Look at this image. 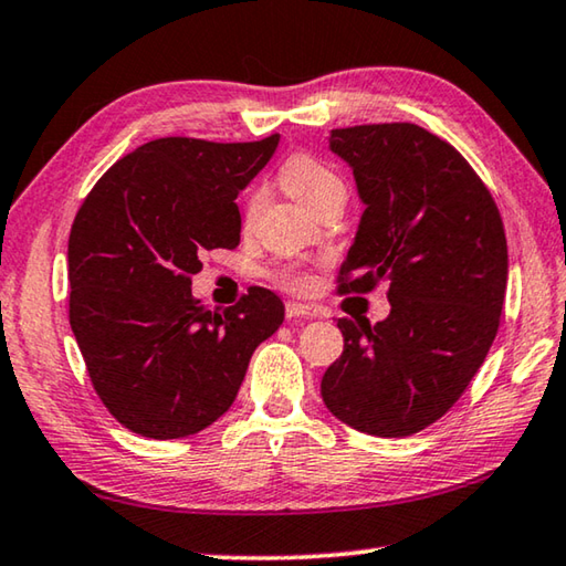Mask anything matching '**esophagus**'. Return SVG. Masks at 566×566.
<instances>
[{"label":"esophagus","instance_id":"34e87169","mask_svg":"<svg viewBox=\"0 0 566 566\" xmlns=\"http://www.w3.org/2000/svg\"><path fill=\"white\" fill-rule=\"evenodd\" d=\"M284 314H286V319H300V317H312V306H306V304H300V302H286V306H284Z\"/></svg>","mask_w":566,"mask_h":566}]
</instances>
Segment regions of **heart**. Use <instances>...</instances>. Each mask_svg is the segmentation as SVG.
<instances>
[{
  "label": "heart",
  "mask_w": 566,
  "mask_h": 566,
  "mask_svg": "<svg viewBox=\"0 0 566 566\" xmlns=\"http://www.w3.org/2000/svg\"><path fill=\"white\" fill-rule=\"evenodd\" d=\"M280 179L282 187L290 191L294 199H300L306 209H312L314 214H317L322 207L334 202V199H347V187H344L337 171L310 155H292L286 159L280 169ZM260 205L262 197L254 195L247 205V214H256ZM276 280H280V284L290 286V290H306V286H310V274L296 270L280 272Z\"/></svg>",
  "instance_id": "obj_1"
}]
</instances>
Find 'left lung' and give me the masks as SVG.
<instances>
[{
  "mask_svg": "<svg viewBox=\"0 0 566 566\" xmlns=\"http://www.w3.org/2000/svg\"><path fill=\"white\" fill-rule=\"evenodd\" d=\"M364 214L339 294L389 284V317L339 319L322 399L364 434L409 437L444 417L500 329L506 237L490 189L459 151L409 122L332 129Z\"/></svg>",
  "mask_w": 566,
  "mask_h": 566,
  "instance_id": "obj_1",
  "label": "left lung"
}]
</instances>
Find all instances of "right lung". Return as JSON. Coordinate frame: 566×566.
Masks as SVG:
<instances>
[{"instance_id": "1", "label": "right lung", "mask_w": 566, "mask_h": 566, "mask_svg": "<svg viewBox=\"0 0 566 566\" xmlns=\"http://www.w3.org/2000/svg\"><path fill=\"white\" fill-rule=\"evenodd\" d=\"M260 142L165 137L104 171L70 232V324L109 415L149 439L202 432L232 407L254 349L284 322L252 286L224 312L191 296L199 256L234 249V199L272 159Z\"/></svg>"}]
</instances>
